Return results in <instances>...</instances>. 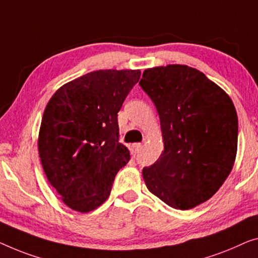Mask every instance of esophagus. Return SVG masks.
I'll list each match as a JSON object with an SVG mask.
<instances>
[{
    "label": "esophagus",
    "instance_id": "esophagus-1",
    "mask_svg": "<svg viewBox=\"0 0 258 258\" xmlns=\"http://www.w3.org/2000/svg\"><path fill=\"white\" fill-rule=\"evenodd\" d=\"M133 148H134V151H136L137 153H139L141 151V148H142V145L141 144H136V145L133 146Z\"/></svg>",
    "mask_w": 258,
    "mask_h": 258
}]
</instances>
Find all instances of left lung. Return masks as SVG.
Listing matches in <instances>:
<instances>
[{
  "label": "left lung",
  "mask_w": 258,
  "mask_h": 258,
  "mask_svg": "<svg viewBox=\"0 0 258 258\" xmlns=\"http://www.w3.org/2000/svg\"><path fill=\"white\" fill-rule=\"evenodd\" d=\"M139 84L156 106L164 146L159 160L142 169L147 189L172 209H194L232 171L235 106L220 87L185 64L146 69Z\"/></svg>",
  "instance_id": "1"
}]
</instances>
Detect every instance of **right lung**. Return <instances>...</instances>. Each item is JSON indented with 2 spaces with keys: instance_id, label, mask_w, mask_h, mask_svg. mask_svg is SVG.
<instances>
[{
  "instance_id": "add662e5",
  "label": "right lung",
  "mask_w": 258,
  "mask_h": 258,
  "mask_svg": "<svg viewBox=\"0 0 258 258\" xmlns=\"http://www.w3.org/2000/svg\"><path fill=\"white\" fill-rule=\"evenodd\" d=\"M140 75L132 69L88 73L59 88L46 105L38 151L49 184L72 210L101 206L130 161L117 117Z\"/></svg>"
}]
</instances>
